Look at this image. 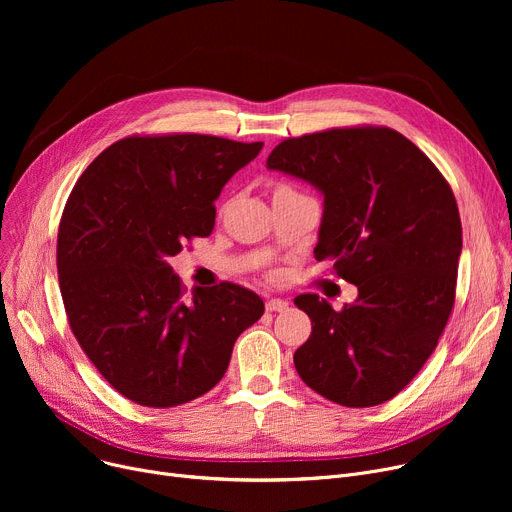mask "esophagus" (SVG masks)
Returning <instances> with one entry per match:
<instances>
[{
  "label": "esophagus",
  "mask_w": 512,
  "mask_h": 512,
  "mask_svg": "<svg viewBox=\"0 0 512 512\" xmlns=\"http://www.w3.org/2000/svg\"><path fill=\"white\" fill-rule=\"evenodd\" d=\"M265 309L267 311H286L288 309V301L284 299H270L265 303Z\"/></svg>",
  "instance_id": "esophagus-1"
}]
</instances>
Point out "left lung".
I'll return each mask as SVG.
<instances>
[{"label": "left lung", "mask_w": 512, "mask_h": 512, "mask_svg": "<svg viewBox=\"0 0 512 512\" xmlns=\"http://www.w3.org/2000/svg\"><path fill=\"white\" fill-rule=\"evenodd\" d=\"M267 168L321 191L315 259L334 261V272L359 290L342 311L317 294L294 299L313 328L294 367L342 407L382 405L434 353L454 307L463 228L452 188L432 159L388 126L286 139Z\"/></svg>", "instance_id": "8db88e82"}]
</instances>
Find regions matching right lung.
<instances>
[{
	"instance_id": "1",
	"label": "right lung",
	"mask_w": 512,
	"mask_h": 512,
	"mask_svg": "<svg viewBox=\"0 0 512 512\" xmlns=\"http://www.w3.org/2000/svg\"><path fill=\"white\" fill-rule=\"evenodd\" d=\"M263 143L132 134L99 153L66 201L58 278L80 348L128 400L168 409L209 392L236 338L263 315L249 288L186 294L168 257L209 236L224 184Z\"/></svg>"
}]
</instances>
